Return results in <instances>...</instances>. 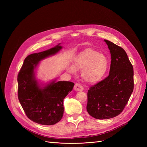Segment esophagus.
I'll return each instance as SVG.
<instances>
[{
	"mask_svg": "<svg viewBox=\"0 0 147 147\" xmlns=\"http://www.w3.org/2000/svg\"><path fill=\"white\" fill-rule=\"evenodd\" d=\"M74 90L75 91H81L83 90V88L80 84L76 83L74 86Z\"/></svg>",
	"mask_w": 147,
	"mask_h": 147,
	"instance_id": "esophagus-1",
	"label": "esophagus"
}]
</instances>
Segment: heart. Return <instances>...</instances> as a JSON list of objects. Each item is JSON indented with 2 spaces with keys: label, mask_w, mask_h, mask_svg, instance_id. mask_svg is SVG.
<instances>
[{
  "label": "heart",
  "mask_w": 147,
  "mask_h": 147,
  "mask_svg": "<svg viewBox=\"0 0 147 147\" xmlns=\"http://www.w3.org/2000/svg\"><path fill=\"white\" fill-rule=\"evenodd\" d=\"M108 67L107 57L92 48H87L78 54L74 59L73 65L67 70L75 73L76 69H82V77L89 83L99 82L104 76Z\"/></svg>",
  "instance_id": "heart-1"
}]
</instances>
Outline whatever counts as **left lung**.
Instances as JSON below:
<instances>
[{
	"label": "left lung",
	"instance_id": "8db88e82",
	"mask_svg": "<svg viewBox=\"0 0 147 147\" xmlns=\"http://www.w3.org/2000/svg\"><path fill=\"white\" fill-rule=\"evenodd\" d=\"M111 54L109 76L88 91L86 110L99 119L118 116L125 107L134 90V70L126 51L104 40Z\"/></svg>",
	"mask_w": 147,
	"mask_h": 147
}]
</instances>
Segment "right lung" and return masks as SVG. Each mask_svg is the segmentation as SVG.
<instances>
[{
    "label": "right lung",
    "mask_w": 147,
    "mask_h": 147,
    "mask_svg": "<svg viewBox=\"0 0 147 147\" xmlns=\"http://www.w3.org/2000/svg\"><path fill=\"white\" fill-rule=\"evenodd\" d=\"M62 48L59 43L29 55L18 75V93L22 107L30 120L42 125H53L60 121L64 113V99L74 86L72 82H57L56 79L48 83H39L35 77L39 62L56 55Z\"/></svg>",
    "instance_id": "1"
}]
</instances>
